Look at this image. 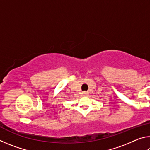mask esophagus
<instances>
[{
	"mask_svg": "<svg viewBox=\"0 0 150 150\" xmlns=\"http://www.w3.org/2000/svg\"><path fill=\"white\" fill-rule=\"evenodd\" d=\"M87 92H84L83 93V96H86V95H87Z\"/></svg>",
	"mask_w": 150,
	"mask_h": 150,
	"instance_id": "1",
	"label": "esophagus"
}]
</instances>
